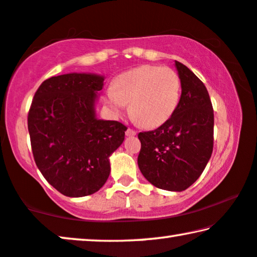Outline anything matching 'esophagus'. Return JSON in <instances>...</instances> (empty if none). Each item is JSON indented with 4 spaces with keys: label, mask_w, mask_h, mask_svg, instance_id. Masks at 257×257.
Returning <instances> with one entry per match:
<instances>
[{
    "label": "esophagus",
    "mask_w": 257,
    "mask_h": 257,
    "mask_svg": "<svg viewBox=\"0 0 257 257\" xmlns=\"http://www.w3.org/2000/svg\"><path fill=\"white\" fill-rule=\"evenodd\" d=\"M136 135V132L135 130H133V129H127V132H125V136L127 137H133V136H135Z\"/></svg>",
    "instance_id": "34e87169"
}]
</instances>
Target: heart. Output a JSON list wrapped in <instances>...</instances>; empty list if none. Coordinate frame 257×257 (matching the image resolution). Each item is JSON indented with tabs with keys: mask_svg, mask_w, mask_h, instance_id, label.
I'll return each mask as SVG.
<instances>
[{
	"mask_svg": "<svg viewBox=\"0 0 257 257\" xmlns=\"http://www.w3.org/2000/svg\"><path fill=\"white\" fill-rule=\"evenodd\" d=\"M179 75L173 69L158 66H141L113 80L112 87L102 97L114 117L127 112L144 128H157L173 115L179 105Z\"/></svg>",
	"mask_w": 257,
	"mask_h": 257,
	"instance_id": "heart-1",
	"label": "heart"
}]
</instances>
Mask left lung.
I'll list each match as a JSON object with an SVG mask.
<instances>
[{
  "label": "left lung",
  "mask_w": 257,
  "mask_h": 257,
  "mask_svg": "<svg viewBox=\"0 0 257 257\" xmlns=\"http://www.w3.org/2000/svg\"><path fill=\"white\" fill-rule=\"evenodd\" d=\"M181 83L172 117L152 132L140 133L137 164L157 188L182 191L200 178L213 149V109L208 90L185 64L175 61Z\"/></svg>",
  "instance_id": "1"
}]
</instances>
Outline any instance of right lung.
<instances>
[{
  "label": "right lung",
  "instance_id": "obj_1",
  "mask_svg": "<svg viewBox=\"0 0 257 257\" xmlns=\"http://www.w3.org/2000/svg\"><path fill=\"white\" fill-rule=\"evenodd\" d=\"M105 76L70 72L46 79L34 94L28 127L34 160L61 194L83 197L105 185L109 157L127 127L95 113Z\"/></svg>",
  "mask_w": 257,
  "mask_h": 257
}]
</instances>
